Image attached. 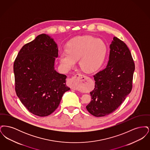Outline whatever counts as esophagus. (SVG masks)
Masks as SVG:
<instances>
[{
  "instance_id": "1",
  "label": "esophagus",
  "mask_w": 150,
  "mask_h": 150,
  "mask_svg": "<svg viewBox=\"0 0 150 150\" xmlns=\"http://www.w3.org/2000/svg\"><path fill=\"white\" fill-rule=\"evenodd\" d=\"M88 79V77L83 74H76L74 76L71 78L69 79L67 82V85L70 87L72 89L76 90L78 89L77 86L78 84L85 81Z\"/></svg>"
}]
</instances>
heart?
<instances>
[{
  "label": "heart",
  "instance_id": "1",
  "mask_svg": "<svg viewBox=\"0 0 150 150\" xmlns=\"http://www.w3.org/2000/svg\"><path fill=\"white\" fill-rule=\"evenodd\" d=\"M103 41L91 36L76 38L68 44L66 51L59 54L60 62L66 69L73 67L79 59L80 67L86 71H92L103 62L106 53Z\"/></svg>",
  "mask_w": 150,
  "mask_h": 150
}]
</instances>
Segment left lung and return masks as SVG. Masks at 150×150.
Wrapping results in <instances>:
<instances>
[{"label": "left lung", "instance_id": "obj_1", "mask_svg": "<svg viewBox=\"0 0 150 150\" xmlns=\"http://www.w3.org/2000/svg\"><path fill=\"white\" fill-rule=\"evenodd\" d=\"M135 64L127 45L116 37L110 44L107 66L93 75L94 88L86 106L96 117L110 114L120 106L132 89Z\"/></svg>", "mask_w": 150, "mask_h": 150}]
</instances>
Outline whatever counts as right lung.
Segmentation results:
<instances>
[{
  "instance_id": "obj_1",
  "label": "right lung",
  "mask_w": 150,
  "mask_h": 150,
  "mask_svg": "<svg viewBox=\"0 0 150 150\" xmlns=\"http://www.w3.org/2000/svg\"><path fill=\"white\" fill-rule=\"evenodd\" d=\"M57 44L42 34L24 45L13 64L17 96L31 113L47 116L58 107L64 92L67 76L54 67L58 57Z\"/></svg>"
}]
</instances>
